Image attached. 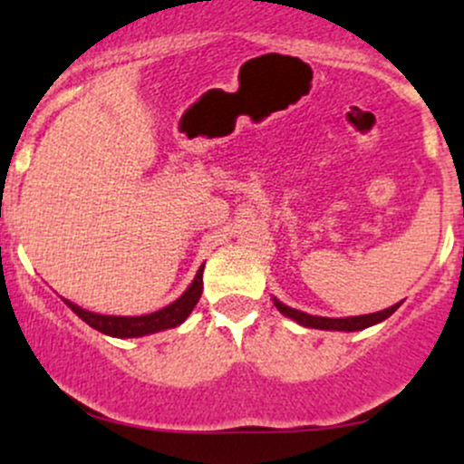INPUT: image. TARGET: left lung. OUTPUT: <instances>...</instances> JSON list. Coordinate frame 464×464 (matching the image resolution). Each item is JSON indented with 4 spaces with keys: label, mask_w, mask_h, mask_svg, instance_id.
<instances>
[{
    "label": "left lung",
    "mask_w": 464,
    "mask_h": 464,
    "mask_svg": "<svg viewBox=\"0 0 464 464\" xmlns=\"http://www.w3.org/2000/svg\"><path fill=\"white\" fill-rule=\"evenodd\" d=\"M275 301L276 310H279L284 316L292 318V321H296L303 327H314V329H329V332H360V329H366L371 327V324H377L382 321H386L388 316H391L392 312L397 310L401 303H397V305L388 307V310H382V312H375V314H364V316H349V318H324V316H312V314H305V312H299L295 310V307H287L285 303L281 301Z\"/></svg>",
    "instance_id": "left-lung-1"
}]
</instances>
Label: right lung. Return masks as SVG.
Wrapping results in <instances>:
<instances>
[{
    "mask_svg": "<svg viewBox=\"0 0 464 464\" xmlns=\"http://www.w3.org/2000/svg\"><path fill=\"white\" fill-rule=\"evenodd\" d=\"M202 270H205V266H200V270L196 273L191 285L177 301L169 303L163 310L146 314V316H106V314L82 310V307L73 305L72 301L65 303L72 307V312L78 314V318H82L89 327L98 329V332L113 335V338H140V335L157 334L163 332V329L177 327V324H180L189 316L202 295Z\"/></svg>",
    "mask_w": 464,
    "mask_h": 464,
    "instance_id": "add662e5",
    "label": "right lung"
}]
</instances>
